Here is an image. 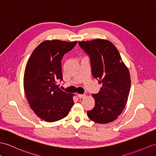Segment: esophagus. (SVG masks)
<instances>
[{
  "label": "esophagus",
  "mask_w": 156,
  "mask_h": 156,
  "mask_svg": "<svg viewBox=\"0 0 156 156\" xmlns=\"http://www.w3.org/2000/svg\"><path fill=\"white\" fill-rule=\"evenodd\" d=\"M86 97L85 94H78V97L79 98H85Z\"/></svg>",
  "instance_id": "esophagus-1"
}]
</instances>
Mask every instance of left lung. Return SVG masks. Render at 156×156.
Listing matches in <instances>:
<instances>
[{
	"label": "left lung",
	"instance_id": "left-lung-1",
	"mask_svg": "<svg viewBox=\"0 0 156 156\" xmlns=\"http://www.w3.org/2000/svg\"><path fill=\"white\" fill-rule=\"evenodd\" d=\"M79 44L90 57L93 76L102 83L98 93L93 94L95 105L87 116L98 124L111 122L126 105L131 85L129 70L110 41L95 39Z\"/></svg>",
	"mask_w": 156,
	"mask_h": 156
}]
</instances>
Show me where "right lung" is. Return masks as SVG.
<instances>
[{
	"mask_svg": "<svg viewBox=\"0 0 156 156\" xmlns=\"http://www.w3.org/2000/svg\"><path fill=\"white\" fill-rule=\"evenodd\" d=\"M77 41L45 40L34 49L26 63L24 89L30 107L41 119L55 122L67 116L74 105L73 94L61 90L62 60Z\"/></svg>",
	"mask_w": 156,
	"mask_h": 156,
	"instance_id": "right-lung-1",
	"label": "right lung"
}]
</instances>
